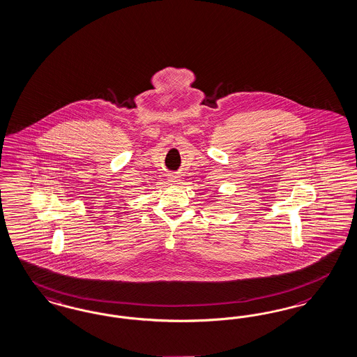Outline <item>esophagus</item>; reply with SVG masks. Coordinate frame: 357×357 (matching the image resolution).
<instances>
[{
    "label": "esophagus",
    "instance_id": "obj_1",
    "mask_svg": "<svg viewBox=\"0 0 357 357\" xmlns=\"http://www.w3.org/2000/svg\"><path fill=\"white\" fill-rule=\"evenodd\" d=\"M170 182H172V183H176V182H179V176L178 175H175V174H172L170 175V179H169Z\"/></svg>",
    "mask_w": 357,
    "mask_h": 357
}]
</instances>
